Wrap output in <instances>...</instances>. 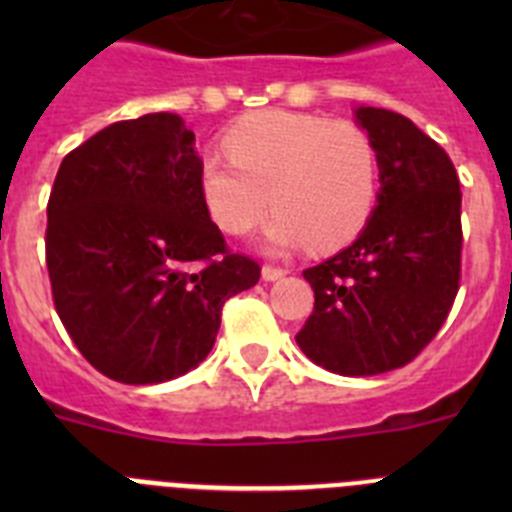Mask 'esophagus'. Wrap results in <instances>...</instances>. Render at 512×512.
Segmentation results:
<instances>
[{
	"label": "esophagus",
	"mask_w": 512,
	"mask_h": 512,
	"mask_svg": "<svg viewBox=\"0 0 512 512\" xmlns=\"http://www.w3.org/2000/svg\"><path fill=\"white\" fill-rule=\"evenodd\" d=\"M261 277H264L266 282H277V279L287 277V271L279 269V266H269V264H266L264 269H261Z\"/></svg>",
	"instance_id": "obj_1"
}]
</instances>
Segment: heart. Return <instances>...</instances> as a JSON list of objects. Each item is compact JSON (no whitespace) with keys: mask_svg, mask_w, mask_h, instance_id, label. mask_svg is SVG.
I'll return each mask as SVG.
<instances>
[{"mask_svg":"<svg viewBox=\"0 0 512 512\" xmlns=\"http://www.w3.org/2000/svg\"><path fill=\"white\" fill-rule=\"evenodd\" d=\"M225 153L228 161L215 153L202 161L207 212L225 233L246 235L271 205L266 248L274 253L343 246L377 202V148L354 122L253 112L225 133Z\"/></svg>","mask_w":512,"mask_h":512,"instance_id":"1","label":"heart"}]
</instances>
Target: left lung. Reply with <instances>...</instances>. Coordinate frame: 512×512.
Returning <instances> with one entry per match:
<instances>
[{
    "mask_svg": "<svg viewBox=\"0 0 512 512\" xmlns=\"http://www.w3.org/2000/svg\"><path fill=\"white\" fill-rule=\"evenodd\" d=\"M379 158V194L359 238L302 271L315 307L297 333L310 361L343 377L410 364L449 318L461 277V192L449 153L415 122L359 107Z\"/></svg>",
    "mask_w": 512,
    "mask_h": 512,
    "instance_id": "left-lung-1",
    "label": "left lung"
}]
</instances>
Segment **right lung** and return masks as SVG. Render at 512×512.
<instances>
[{"instance_id": "right-lung-1", "label": "right lung", "mask_w": 512, "mask_h": 512, "mask_svg": "<svg viewBox=\"0 0 512 512\" xmlns=\"http://www.w3.org/2000/svg\"><path fill=\"white\" fill-rule=\"evenodd\" d=\"M194 133L171 112L112 122L61 161L45 264L63 328L122 384L182 377L207 359L225 300L259 282L200 192Z\"/></svg>"}]
</instances>
